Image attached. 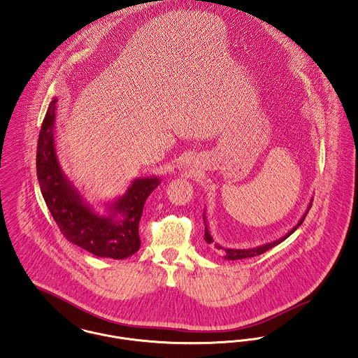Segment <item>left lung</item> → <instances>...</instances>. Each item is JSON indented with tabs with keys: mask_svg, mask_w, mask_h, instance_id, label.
I'll return each instance as SVG.
<instances>
[{
	"mask_svg": "<svg viewBox=\"0 0 358 358\" xmlns=\"http://www.w3.org/2000/svg\"><path fill=\"white\" fill-rule=\"evenodd\" d=\"M311 206H313V199L310 200V203H308V206H307V210L306 212L303 213V216L300 217V220L297 222V224L292 227V230H289V231L287 232L284 236H281L280 239H275L273 242H269V243H265V245H261V246H257V248H252V249H229V248H222L220 245H217V243H215L213 242V238H212V235L210 234V230H208V226H207V219H206V210H204V213H203V217H204V224H206V234H204V239H206V242L208 243V245H215V248L216 249H219V250H223L224 252V259H242V258H252V257H255V255H259V254H262V252H268L269 249H272L274 246H277L278 243H281V242H284L291 234H294L296 230H297V227L304 222V219H306V215L308 213V210L311 208Z\"/></svg>",
	"mask_w": 358,
	"mask_h": 358,
	"instance_id": "left-lung-1",
	"label": "left lung"
}]
</instances>
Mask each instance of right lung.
<instances>
[{
    "label": "right lung",
    "instance_id": "add662e5",
    "mask_svg": "<svg viewBox=\"0 0 358 358\" xmlns=\"http://www.w3.org/2000/svg\"><path fill=\"white\" fill-rule=\"evenodd\" d=\"M57 103L54 97L45 112L38 141L36 171L43 199L64 238L97 257L124 259L141 248L139 220L150 193L161 178H135L123 196L106 204L99 213L87 204L59 165L55 148Z\"/></svg>",
    "mask_w": 358,
    "mask_h": 358
}]
</instances>
